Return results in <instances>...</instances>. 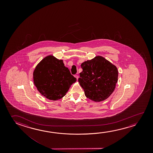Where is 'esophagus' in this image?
<instances>
[{
	"label": "esophagus",
	"instance_id": "esophagus-1",
	"mask_svg": "<svg viewBox=\"0 0 153 153\" xmlns=\"http://www.w3.org/2000/svg\"><path fill=\"white\" fill-rule=\"evenodd\" d=\"M74 76H75V77L76 78V79H78V77H79V76H78L77 75H75Z\"/></svg>",
	"mask_w": 153,
	"mask_h": 153
}]
</instances>
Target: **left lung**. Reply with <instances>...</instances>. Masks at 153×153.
Listing matches in <instances>:
<instances>
[{"instance_id": "obj_1", "label": "left lung", "mask_w": 153, "mask_h": 153, "mask_svg": "<svg viewBox=\"0 0 153 153\" xmlns=\"http://www.w3.org/2000/svg\"><path fill=\"white\" fill-rule=\"evenodd\" d=\"M83 69L78 82L86 98L95 102L105 100L110 96L117 83V68L105 58L97 56L81 64Z\"/></svg>"}]
</instances>
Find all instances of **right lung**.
<instances>
[{
  "label": "right lung",
  "instance_id": "1",
  "mask_svg": "<svg viewBox=\"0 0 153 153\" xmlns=\"http://www.w3.org/2000/svg\"><path fill=\"white\" fill-rule=\"evenodd\" d=\"M33 83L42 95L51 100L63 98L76 81L62 60L53 55L44 58L33 73Z\"/></svg>",
  "mask_w": 153,
  "mask_h": 153
}]
</instances>
